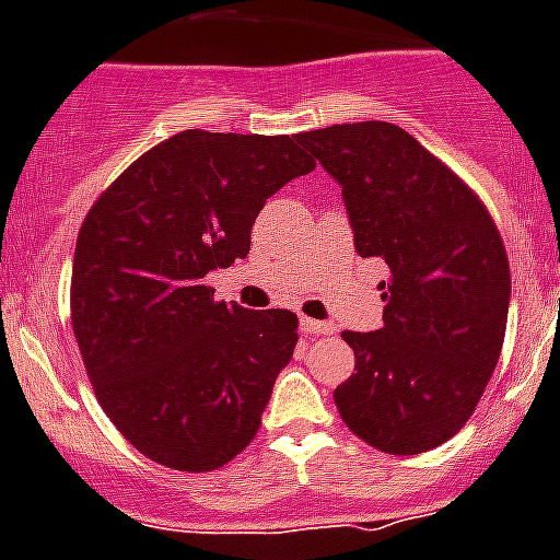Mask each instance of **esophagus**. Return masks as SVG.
<instances>
[{"label":"esophagus","mask_w":560,"mask_h":560,"mask_svg":"<svg viewBox=\"0 0 560 560\" xmlns=\"http://www.w3.org/2000/svg\"><path fill=\"white\" fill-rule=\"evenodd\" d=\"M300 331H303L306 337H323V335H331V326L329 323L312 320V317H303V320H300Z\"/></svg>","instance_id":"34e87169"}]
</instances>
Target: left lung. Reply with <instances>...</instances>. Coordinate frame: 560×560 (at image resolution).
<instances>
[{
    "instance_id": "obj_1",
    "label": "left lung",
    "mask_w": 560,
    "mask_h": 560,
    "mask_svg": "<svg viewBox=\"0 0 560 560\" xmlns=\"http://www.w3.org/2000/svg\"><path fill=\"white\" fill-rule=\"evenodd\" d=\"M343 186L360 257H381L383 329L343 331L337 412L386 455H420L472 418L501 358L510 257L478 194L392 122L298 133Z\"/></svg>"
}]
</instances>
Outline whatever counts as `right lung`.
Listing matches in <instances>:
<instances>
[{
    "mask_svg": "<svg viewBox=\"0 0 560 560\" xmlns=\"http://www.w3.org/2000/svg\"><path fill=\"white\" fill-rule=\"evenodd\" d=\"M314 171L298 133L179 131L88 208L71 326L94 395L133 450L211 472L254 441L298 314L214 300L206 275L252 248L271 194Z\"/></svg>",
    "mask_w": 560,
    "mask_h": 560,
    "instance_id": "obj_1",
    "label": "right lung"
}]
</instances>
